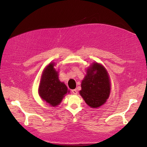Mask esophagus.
Returning a JSON list of instances; mask_svg holds the SVG:
<instances>
[{"instance_id":"obj_1","label":"esophagus","mask_w":147,"mask_h":147,"mask_svg":"<svg viewBox=\"0 0 147 147\" xmlns=\"http://www.w3.org/2000/svg\"><path fill=\"white\" fill-rule=\"evenodd\" d=\"M72 92L74 94H75V95L77 94V93H78V92H77V90H72Z\"/></svg>"}]
</instances>
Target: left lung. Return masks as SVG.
Listing matches in <instances>:
<instances>
[{"label": "left lung", "instance_id": "obj_1", "mask_svg": "<svg viewBox=\"0 0 147 147\" xmlns=\"http://www.w3.org/2000/svg\"><path fill=\"white\" fill-rule=\"evenodd\" d=\"M86 71L80 94L89 106L97 108L103 105L110 96L109 75L104 67L97 63L91 64Z\"/></svg>", "mask_w": 147, "mask_h": 147}]
</instances>
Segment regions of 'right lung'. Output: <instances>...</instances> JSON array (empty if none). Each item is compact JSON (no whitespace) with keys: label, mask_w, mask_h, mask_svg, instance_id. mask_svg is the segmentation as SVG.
Instances as JSON below:
<instances>
[{"label":"right lung","mask_w":147,"mask_h":147,"mask_svg":"<svg viewBox=\"0 0 147 147\" xmlns=\"http://www.w3.org/2000/svg\"><path fill=\"white\" fill-rule=\"evenodd\" d=\"M55 64L50 63L44 69L38 88V94L48 104L55 107L59 105L67 93H69L64 83L61 82L58 72L54 68Z\"/></svg>","instance_id":"add662e5"}]
</instances>
